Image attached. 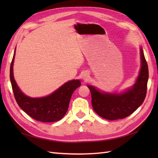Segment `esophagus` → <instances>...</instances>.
Segmentation results:
<instances>
[{
  "mask_svg": "<svg viewBox=\"0 0 158 158\" xmlns=\"http://www.w3.org/2000/svg\"><path fill=\"white\" fill-rule=\"evenodd\" d=\"M87 78H88V77H87L85 75L83 76V79H86Z\"/></svg>",
  "mask_w": 158,
  "mask_h": 158,
  "instance_id": "esophagus-1",
  "label": "esophagus"
}]
</instances>
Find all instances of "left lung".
I'll list each match as a JSON object with an SVG mask.
<instances>
[{
    "label": "left lung",
    "mask_w": 158,
    "mask_h": 158,
    "mask_svg": "<svg viewBox=\"0 0 158 158\" xmlns=\"http://www.w3.org/2000/svg\"><path fill=\"white\" fill-rule=\"evenodd\" d=\"M140 53L141 67L132 88L121 93H109L100 91L94 86L88 85L92 94L93 109L102 118L109 120L123 119L135 112L143 104L147 94L149 70L141 48Z\"/></svg>",
    "instance_id": "1"
}]
</instances>
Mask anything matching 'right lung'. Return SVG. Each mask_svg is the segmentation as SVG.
Returning <instances> with one entry per match:
<instances>
[{
  "instance_id": "obj_1",
  "label": "right lung",
  "mask_w": 158,
  "mask_h": 158,
  "mask_svg": "<svg viewBox=\"0 0 158 158\" xmlns=\"http://www.w3.org/2000/svg\"><path fill=\"white\" fill-rule=\"evenodd\" d=\"M15 49L10 66V80L16 102L26 114L39 122H53L63 118L69 106L74 91L81 85L80 80L65 83L56 91L45 97L32 98L25 95L17 85L13 76V62Z\"/></svg>"
}]
</instances>
